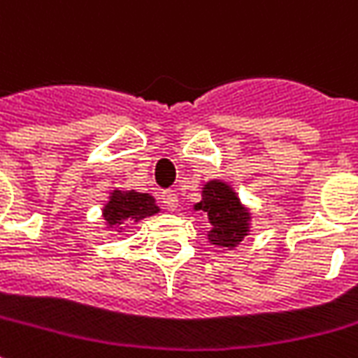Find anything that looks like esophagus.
I'll use <instances>...</instances> for the list:
<instances>
[{"mask_svg": "<svg viewBox=\"0 0 358 358\" xmlns=\"http://www.w3.org/2000/svg\"><path fill=\"white\" fill-rule=\"evenodd\" d=\"M161 199L162 203H164V209H169V211H176L178 209V196L174 192H164Z\"/></svg>", "mask_w": 358, "mask_h": 358, "instance_id": "obj_1", "label": "esophagus"}]
</instances>
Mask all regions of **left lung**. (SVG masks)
<instances>
[{
  "mask_svg": "<svg viewBox=\"0 0 358 358\" xmlns=\"http://www.w3.org/2000/svg\"><path fill=\"white\" fill-rule=\"evenodd\" d=\"M192 211L201 213L209 222L207 242L211 246L232 252L252 231V209L242 203L236 189L224 180H207L201 187V199Z\"/></svg>",
  "mask_w": 358,
  "mask_h": 358,
  "instance_id": "left-lung-1",
  "label": "left lung"
}]
</instances>
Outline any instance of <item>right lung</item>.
Segmentation results:
<instances>
[{
	"mask_svg": "<svg viewBox=\"0 0 358 358\" xmlns=\"http://www.w3.org/2000/svg\"><path fill=\"white\" fill-rule=\"evenodd\" d=\"M157 213H161V207L151 194L114 187L102 203V224L106 231L124 232L127 224H137Z\"/></svg>",
	"mask_w": 358,
	"mask_h": 358,
	"instance_id": "right-lung-1",
	"label": "right lung"
}]
</instances>
